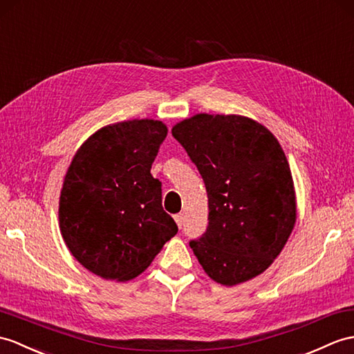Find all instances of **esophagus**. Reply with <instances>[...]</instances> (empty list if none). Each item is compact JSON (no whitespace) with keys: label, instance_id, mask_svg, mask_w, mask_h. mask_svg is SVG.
I'll return each mask as SVG.
<instances>
[{"label":"esophagus","instance_id":"1","mask_svg":"<svg viewBox=\"0 0 354 354\" xmlns=\"http://www.w3.org/2000/svg\"><path fill=\"white\" fill-rule=\"evenodd\" d=\"M175 221H176V225L180 229V227H183V225H184V216L183 214H175Z\"/></svg>","mask_w":354,"mask_h":354}]
</instances>
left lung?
Returning a JSON list of instances; mask_svg holds the SVG:
<instances>
[{"label": "left lung", "mask_w": 354, "mask_h": 354, "mask_svg": "<svg viewBox=\"0 0 354 354\" xmlns=\"http://www.w3.org/2000/svg\"><path fill=\"white\" fill-rule=\"evenodd\" d=\"M205 183L208 226L190 240L207 274L232 286L266 271L295 223L290 164L276 137L243 116L196 114L171 129Z\"/></svg>", "instance_id": "obj_1"}]
</instances>
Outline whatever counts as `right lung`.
Segmentation results:
<instances>
[{
	"label": "right lung",
	"mask_w": 354,
	"mask_h": 354,
	"mask_svg": "<svg viewBox=\"0 0 354 354\" xmlns=\"http://www.w3.org/2000/svg\"><path fill=\"white\" fill-rule=\"evenodd\" d=\"M167 136L158 120H128L97 131L80 147L64 178L63 240L88 271L129 281L145 271L178 226L162 209L152 162Z\"/></svg>",
	"instance_id": "1"
}]
</instances>
